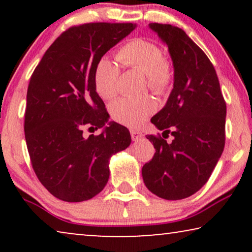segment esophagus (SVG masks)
Wrapping results in <instances>:
<instances>
[{
    "label": "esophagus",
    "mask_w": 252,
    "mask_h": 252,
    "mask_svg": "<svg viewBox=\"0 0 252 252\" xmlns=\"http://www.w3.org/2000/svg\"><path fill=\"white\" fill-rule=\"evenodd\" d=\"M130 136H132L133 141H136V140H139L141 136H142V133L137 129H130Z\"/></svg>",
    "instance_id": "esophagus-1"
}]
</instances>
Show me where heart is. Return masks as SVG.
<instances>
[{"mask_svg":"<svg viewBox=\"0 0 252 252\" xmlns=\"http://www.w3.org/2000/svg\"><path fill=\"white\" fill-rule=\"evenodd\" d=\"M117 61L141 72L146 77L144 87L157 96H165L174 84V65L164 56L159 44L147 39H133L120 48ZM120 70L108 58H102L95 67L94 84L101 97L111 99L118 93ZM111 116L117 123L136 128L143 125L156 111V102L150 96L139 98L123 97L111 104Z\"/></svg>","mask_w":252,"mask_h":252,"instance_id":"heart-1","label":"heart"}]
</instances>
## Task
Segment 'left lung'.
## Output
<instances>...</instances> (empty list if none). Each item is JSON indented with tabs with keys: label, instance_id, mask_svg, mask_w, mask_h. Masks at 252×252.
I'll use <instances>...</instances> for the list:
<instances>
[{
	"label": "left lung",
	"instance_id": "1",
	"mask_svg": "<svg viewBox=\"0 0 252 252\" xmlns=\"http://www.w3.org/2000/svg\"><path fill=\"white\" fill-rule=\"evenodd\" d=\"M150 29L170 50L174 87L151 118L163 134L147 136L156 153L143 165L142 177L153 194L175 201L195 194L211 177L225 147L226 102L212 63L185 31L158 23ZM168 133L172 143L164 140Z\"/></svg>",
	"mask_w": 252,
	"mask_h": 252
}]
</instances>
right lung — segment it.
Segmentation results:
<instances>
[{"label": "right lung", "instance_id": "obj_1", "mask_svg": "<svg viewBox=\"0 0 252 252\" xmlns=\"http://www.w3.org/2000/svg\"><path fill=\"white\" fill-rule=\"evenodd\" d=\"M132 23H87L64 31L44 53L27 88L24 132L31 164L43 187L65 202H82L109 180V159L130 144L129 130L110 123L96 92L95 67L135 30Z\"/></svg>", "mask_w": 252, "mask_h": 252}]
</instances>
